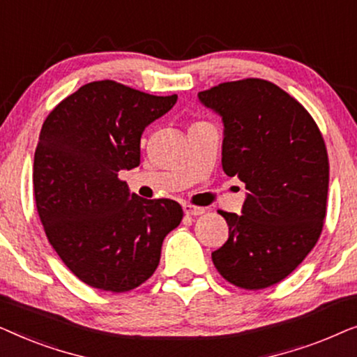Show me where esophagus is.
<instances>
[{
  "mask_svg": "<svg viewBox=\"0 0 357 357\" xmlns=\"http://www.w3.org/2000/svg\"><path fill=\"white\" fill-rule=\"evenodd\" d=\"M183 213L187 214V216H202L204 213V208L193 206V204H183Z\"/></svg>",
  "mask_w": 357,
  "mask_h": 357,
  "instance_id": "esophagus-1",
  "label": "esophagus"
}]
</instances>
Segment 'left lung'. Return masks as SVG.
I'll return each instance as SVG.
<instances>
[{
    "label": "left lung",
    "mask_w": 357,
    "mask_h": 357,
    "mask_svg": "<svg viewBox=\"0 0 357 357\" xmlns=\"http://www.w3.org/2000/svg\"><path fill=\"white\" fill-rule=\"evenodd\" d=\"M198 99L222 119V170L247 190L242 214L219 211L229 238L213 263L234 286L265 289L319 241L330 175L325 141L309 112L270 81L222 82Z\"/></svg>",
    "instance_id": "8db88e82"
}]
</instances>
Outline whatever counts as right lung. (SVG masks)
I'll use <instances>...</instances> for the list:
<instances>
[{
    "label": "right lung",
    "mask_w": 357,
    "mask_h": 357,
    "mask_svg": "<svg viewBox=\"0 0 357 357\" xmlns=\"http://www.w3.org/2000/svg\"><path fill=\"white\" fill-rule=\"evenodd\" d=\"M177 102L115 81L68 96L43 121L33 155V197L48 242L82 282L126 292L149 280L164 237L178 226L174 199L131 193L120 170L139 165L141 135Z\"/></svg>",
    "instance_id": "obj_1"
}]
</instances>
